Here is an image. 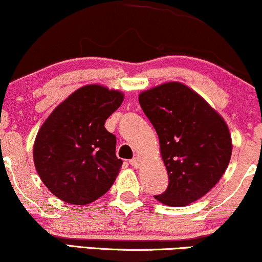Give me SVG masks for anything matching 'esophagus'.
I'll list each match as a JSON object with an SVG mask.
<instances>
[{
	"instance_id": "esophagus-1",
	"label": "esophagus",
	"mask_w": 262,
	"mask_h": 262,
	"mask_svg": "<svg viewBox=\"0 0 262 262\" xmlns=\"http://www.w3.org/2000/svg\"><path fill=\"white\" fill-rule=\"evenodd\" d=\"M130 164L132 165V167H134V168H140V165H141V159L140 158H137V157H136V158H134V159H131V161H130Z\"/></svg>"
}]
</instances>
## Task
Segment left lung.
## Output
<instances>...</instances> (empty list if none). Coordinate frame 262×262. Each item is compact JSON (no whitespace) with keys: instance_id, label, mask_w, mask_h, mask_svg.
Masks as SVG:
<instances>
[{"instance_id":"obj_1","label":"left lung","mask_w":262,"mask_h":262,"mask_svg":"<svg viewBox=\"0 0 262 262\" xmlns=\"http://www.w3.org/2000/svg\"><path fill=\"white\" fill-rule=\"evenodd\" d=\"M156 128L168 171L167 190L155 198L183 207L198 201L220 181L232 156V137L222 116L201 95L180 82H168L138 97Z\"/></svg>"}]
</instances>
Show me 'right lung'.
<instances>
[{
	"instance_id": "obj_1",
	"label": "right lung",
	"mask_w": 262,
	"mask_h": 262,
	"mask_svg": "<svg viewBox=\"0 0 262 262\" xmlns=\"http://www.w3.org/2000/svg\"><path fill=\"white\" fill-rule=\"evenodd\" d=\"M124 94L99 84L77 89L55 107L36 135L34 165L50 191L67 204L88 205L118 177L116 137L104 127Z\"/></svg>"
}]
</instances>
